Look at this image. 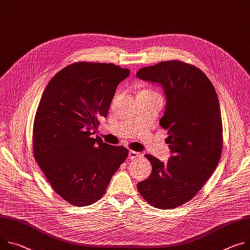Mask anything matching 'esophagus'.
Segmentation results:
<instances>
[{
	"mask_svg": "<svg viewBox=\"0 0 250 250\" xmlns=\"http://www.w3.org/2000/svg\"><path fill=\"white\" fill-rule=\"evenodd\" d=\"M128 157L130 160H137V158L141 157V153L137 152V151H133V150H129L128 151Z\"/></svg>",
	"mask_w": 250,
	"mask_h": 250,
	"instance_id": "esophagus-1",
	"label": "esophagus"
}]
</instances>
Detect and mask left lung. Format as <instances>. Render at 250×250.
Here are the masks:
<instances>
[{"label": "left lung", "mask_w": 250, "mask_h": 250, "mask_svg": "<svg viewBox=\"0 0 250 250\" xmlns=\"http://www.w3.org/2000/svg\"><path fill=\"white\" fill-rule=\"evenodd\" d=\"M137 78L158 83L167 99L160 125L168 129L167 163L146 154L150 175L138 189L150 206L168 209L191 199L215 170L222 151V123L215 89L202 71L179 61L146 66Z\"/></svg>", "instance_id": "obj_1"}]
</instances>
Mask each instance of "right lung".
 Wrapping results in <instances>:
<instances>
[{"instance_id": "1", "label": "right lung", "mask_w": 250, "mask_h": 250, "mask_svg": "<svg viewBox=\"0 0 250 250\" xmlns=\"http://www.w3.org/2000/svg\"><path fill=\"white\" fill-rule=\"evenodd\" d=\"M128 69L75 62L48 83L33 129L36 161L54 190L76 207L99 200L127 157V148L94 137Z\"/></svg>"}]
</instances>
